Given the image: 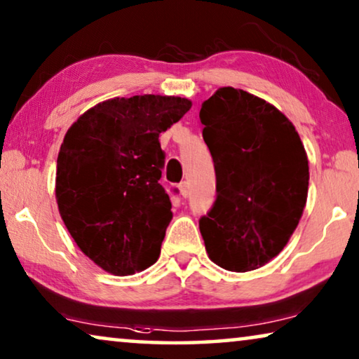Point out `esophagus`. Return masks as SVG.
Here are the masks:
<instances>
[{"instance_id": "1", "label": "esophagus", "mask_w": 359, "mask_h": 359, "mask_svg": "<svg viewBox=\"0 0 359 359\" xmlns=\"http://www.w3.org/2000/svg\"><path fill=\"white\" fill-rule=\"evenodd\" d=\"M179 192H180V195H182L184 198H187V197H189V194H190V190H189V184H187V182L179 184Z\"/></svg>"}]
</instances>
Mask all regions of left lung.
Returning a JSON list of instances; mask_svg holds the SVG:
<instances>
[{"mask_svg":"<svg viewBox=\"0 0 359 359\" xmlns=\"http://www.w3.org/2000/svg\"><path fill=\"white\" fill-rule=\"evenodd\" d=\"M200 121L217 174V200L200 218L205 250L223 269L255 271L297 228L307 203V152L285 114L245 90L218 88Z\"/></svg>","mask_w":359,"mask_h":359,"instance_id":"8db88e82","label":"left lung"}]
</instances>
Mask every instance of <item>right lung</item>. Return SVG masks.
<instances>
[{"label":"right lung","instance_id":"right-lung-1","mask_svg":"<svg viewBox=\"0 0 359 359\" xmlns=\"http://www.w3.org/2000/svg\"><path fill=\"white\" fill-rule=\"evenodd\" d=\"M192 102L136 95L95 104L72 124L57 157L55 198L76 246L114 276L154 264L172 219L159 184V135Z\"/></svg>","mask_w":359,"mask_h":359}]
</instances>
